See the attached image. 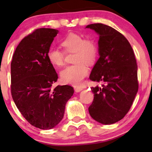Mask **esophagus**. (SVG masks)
<instances>
[{"mask_svg":"<svg viewBox=\"0 0 152 152\" xmlns=\"http://www.w3.org/2000/svg\"><path fill=\"white\" fill-rule=\"evenodd\" d=\"M83 90V88L82 87H81V86H76V87H75V92H80V91H82Z\"/></svg>","mask_w":152,"mask_h":152,"instance_id":"obj_1","label":"esophagus"}]
</instances>
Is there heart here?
I'll return each mask as SVG.
<instances>
[{
    "label": "heart",
    "mask_w": 152,
    "mask_h": 152,
    "mask_svg": "<svg viewBox=\"0 0 152 152\" xmlns=\"http://www.w3.org/2000/svg\"><path fill=\"white\" fill-rule=\"evenodd\" d=\"M64 50L61 51L56 48H51L48 51L47 57L50 63L60 68L65 64L66 53H75V65L66 67L61 72L62 82L72 86H80L88 74L87 65L95 63L98 54L97 45L94 40L84 38L82 34L69 33L61 41Z\"/></svg>",
    "instance_id": "1"
}]
</instances>
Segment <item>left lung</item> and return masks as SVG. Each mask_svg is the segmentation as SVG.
<instances>
[{
    "mask_svg": "<svg viewBox=\"0 0 152 152\" xmlns=\"http://www.w3.org/2000/svg\"><path fill=\"white\" fill-rule=\"evenodd\" d=\"M86 28L99 35V58L90 75L102 87H91L94 99L88 111L99 123L111 124L122 119L129 111L138 90V66L134 50L125 37L102 23Z\"/></svg>",
    "mask_w": 152,
    "mask_h": 152,
    "instance_id": "1",
    "label": "left lung"
}]
</instances>
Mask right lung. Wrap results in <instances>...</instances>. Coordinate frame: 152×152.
I'll return each mask as SVG.
<instances>
[{"label":"right lung","mask_w":152,"mask_h":152,"mask_svg":"<svg viewBox=\"0 0 152 152\" xmlns=\"http://www.w3.org/2000/svg\"><path fill=\"white\" fill-rule=\"evenodd\" d=\"M59 31L39 28L24 37L11 62V93L18 111L31 125L50 129L64 117L66 104L73 95L69 85H58V75L48 51Z\"/></svg>","instance_id":"obj_1"}]
</instances>
